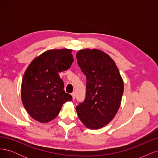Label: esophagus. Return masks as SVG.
<instances>
[{
    "mask_svg": "<svg viewBox=\"0 0 158 158\" xmlns=\"http://www.w3.org/2000/svg\"><path fill=\"white\" fill-rule=\"evenodd\" d=\"M71 95H72V96H73V99H75V98H76V94H75L74 92H73V93H72V94H71Z\"/></svg>",
    "mask_w": 158,
    "mask_h": 158,
    "instance_id": "esophagus-1",
    "label": "esophagus"
}]
</instances>
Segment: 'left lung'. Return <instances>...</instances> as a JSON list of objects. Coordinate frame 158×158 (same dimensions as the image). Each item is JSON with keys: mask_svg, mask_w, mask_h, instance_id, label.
Instances as JSON below:
<instances>
[{"mask_svg": "<svg viewBox=\"0 0 158 158\" xmlns=\"http://www.w3.org/2000/svg\"><path fill=\"white\" fill-rule=\"evenodd\" d=\"M76 59L87 81L85 99L76 107V112L88 128H102L114 118L120 107L123 79L113 60L101 51L80 50Z\"/></svg>", "mask_w": 158, "mask_h": 158, "instance_id": "obj_1", "label": "left lung"}]
</instances>
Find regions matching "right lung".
<instances>
[{
  "instance_id": "right-lung-1",
  "label": "right lung",
  "mask_w": 158,
  "mask_h": 158,
  "mask_svg": "<svg viewBox=\"0 0 158 158\" xmlns=\"http://www.w3.org/2000/svg\"><path fill=\"white\" fill-rule=\"evenodd\" d=\"M70 49L45 51L33 60L22 82V100L28 114L40 123H47L58 115L63 105L72 101L66 94L59 73L67 70L74 59Z\"/></svg>"
}]
</instances>
